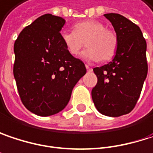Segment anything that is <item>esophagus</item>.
I'll return each mask as SVG.
<instances>
[{"instance_id":"esophagus-1","label":"esophagus","mask_w":153,"mask_h":153,"mask_svg":"<svg viewBox=\"0 0 153 153\" xmlns=\"http://www.w3.org/2000/svg\"><path fill=\"white\" fill-rule=\"evenodd\" d=\"M86 68H87V70L88 71V72H91L93 69H92V67H91L89 65H86Z\"/></svg>"}]
</instances>
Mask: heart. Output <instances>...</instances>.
Here are the masks:
<instances>
[{
    "label": "heart",
    "instance_id": "obj_1",
    "mask_svg": "<svg viewBox=\"0 0 153 153\" xmlns=\"http://www.w3.org/2000/svg\"><path fill=\"white\" fill-rule=\"evenodd\" d=\"M60 38L66 51L77 55L83 47L88 49L81 53V58L90 61L110 59L117 48V36L114 31L105 29L103 23L95 20H87L75 24L74 31H62Z\"/></svg>",
    "mask_w": 153,
    "mask_h": 153
}]
</instances>
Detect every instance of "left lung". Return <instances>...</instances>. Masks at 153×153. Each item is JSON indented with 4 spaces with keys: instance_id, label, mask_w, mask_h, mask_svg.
Returning a JSON list of instances; mask_svg holds the SVG:
<instances>
[{
    "instance_id": "1",
    "label": "left lung",
    "mask_w": 153,
    "mask_h": 153,
    "mask_svg": "<svg viewBox=\"0 0 153 153\" xmlns=\"http://www.w3.org/2000/svg\"><path fill=\"white\" fill-rule=\"evenodd\" d=\"M117 36L111 62L94 68L98 81L92 90L97 110L107 117L128 114L137 103L147 76L146 42L140 28L126 17L105 14Z\"/></svg>"
}]
</instances>
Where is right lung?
<instances>
[{"instance_id":"add662e5","label":"right lung","mask_w":153,"mask_h":153,"mask_svg":"<svg viewBox=\"0 0 153 153\" xmlns=\"http://www.w3.org/2000/svg\"><path fill=\"white\" fill-rule=\"evenodd\" d=\"M65 23L59 16H41L22 30L14 45V77L22 102L40 117L62 111L87 73L84 63L63 45Z\"/></svg>"}]
</instances>
